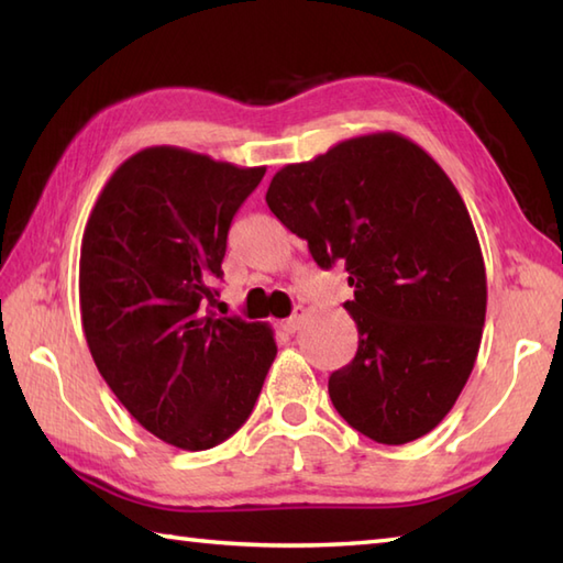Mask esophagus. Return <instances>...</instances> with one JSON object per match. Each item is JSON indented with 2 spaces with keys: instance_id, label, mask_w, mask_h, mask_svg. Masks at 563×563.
I'll return each instance as SVG.
<instances>
[{
  "instance_id": "1",
  "label": "esophagus",
  "mask_w": 563,
  "mask_h": 563,
  "mask_svg": "<svg viewBox=\"0 0 563 563\" xmlns=\"http://www.w3.org/2000/svg\"><path fill=\"white\" fill-rule=\"evenodd\" d=\"M305 309L302 307H297L295 312H292V317H288L283 321V329L288 331V333H295V331H300V327H302V321H305Z\"/></svg>"
}]
</instances>
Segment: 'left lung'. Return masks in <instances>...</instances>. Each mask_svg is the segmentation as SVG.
<instances>
[{"instance_id": "obj_1", "label": "left lung", "mask_w": 563, "mask_h": 563, "mask_svg": "<svg viewBox=\"0 0 563 563\" xmlns=\"http://www.w3.org/2000/svg\"><path fill=\"white\" fill-rule=\"evenodd\" d=\"M266 202L329 271L343 261L357 353L329 397L357 433L404 445L457 401L479 353L486 268L457 188L397 133L339 142L273 176Z\"/></svg>"}]
</instances>
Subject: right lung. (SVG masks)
<instances>
[{"instance_id":"add662e5","label":"right lung","mask_w":563,"mask_h":563,"mask_svg":"<svg viewBox=\"0 0 563 563\" xmlns=\"http://www.w3.org/2000/svg\"><path fill=\"white\" fill-rule=\"evenodd\" d=\"M263 174L147 147L118 166L84 230L79 305L93 363L130 416L174 448L234 435L278 353L266 324L206 312L227 232Z\"/></svg>"}]
</instances>
